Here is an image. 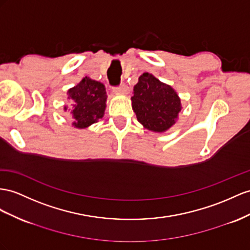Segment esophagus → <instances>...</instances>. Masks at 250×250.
I'll use <instances>...</instances> for the list:
<instances>
[{"label": "esophagus", "instance_id": "34e87169", "mask_svg": "<svg viewBox=\"0 0 250 250\" xmlns=\"http://www.w3.org/2000/svg\"><path fill=\"white\" fill-rule=\"evenodd\" d=\"M114 91L116 93H121V94H126L129 92V86H127L125 83H121L120 85L114 87Z\"/></svg>", "mask_w": 250, "mask_h": 250}]
</instances>
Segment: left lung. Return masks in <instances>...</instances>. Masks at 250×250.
<instances>
[{"label":"left lung","mask_w":250,"mask_h":250,"mask_svg":"<svg viewBox=\"0 0 250 250\" xmlns=\"http://www.w3.org/2000/svg\"><path fill=\"white\" fill-rule=\"evenodd\" d=\"M132 107L138 121L148 130L165 132L175 124L181 99L170 85L145 73L134 86Z\"/></svg>","instance_id":"8db88e82"}]
</instances>
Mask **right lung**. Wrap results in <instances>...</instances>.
<instances>
[{
    "label": "right lung",
    "instance_id": "right-lung-1",
    "mask_svg": "<svg viewBox=\"0 0 250 250\" xmlns=\"http://www.w3.org/2000/svg\"><path fill=\"white\" fill-rule=\"evenodd\" d=\"M68 96L73 100V125L83 129L97 123L104 117L105 110L106 93L102 83L87 78H83L79 84L70 88ZM66 110V107H64Z\"/></svg>",
    "mask_w": 250,
    "mask_h": 250
}]
</instances>
